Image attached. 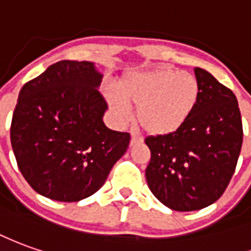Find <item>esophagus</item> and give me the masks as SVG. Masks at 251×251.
<instances>
[{"instance_id":"34e87169","label":"esophagus","mask_w":251,"mask_h":251,"mask_svg":"<svg viewBox=\"0 0 251 251\" xmlns=\"http://www.w3.org/2000/svg\"><path fill=\"white\" fill-rule=\"evenodd\" d=\"M140 143H143V137L132 134V139H130V146H136V144H140Z\"/></svg>"}]
</instances>
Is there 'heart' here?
Wrapping results in <instances>:
<instances>
[{
    "label": "heart",
    "instance_id": "heart-1",
    "mask_svg": "<svg viewBox=\"0 0 251 251\" xmlns=\"http://www.w3.org/2000/svg\"><path fill=\"white\" fill-rule=\"evenodd\" d=\"M119 97L108 96V104L121 119L129 107L137 108V122L150 134L162 136L178 130L199 103L197 76L170 67H159L127 75L118 85Z\"/></svg>",
    "mask_w": 251,
    "mask_h": 251
}]
</instances>
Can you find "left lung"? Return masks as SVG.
<instances>
[{
  "mask_svg": "<svg viewBox=\"0 0 251 251\" xmlns=\"http://www.w3.org/2000/svg\"><path fill=\"white\" fill-rule=\"evenodd\" d=\"M199 103L191 118L170 134L150 136L148 187L176 211L214 203L232 178L243 141L236 96L210 73L197 67Z\"/></svg>",
  "mask_w": 251,
  "mask_h": 251,
  "instance_id": "left-lung-1",
  "label": "left lung"
}]
</instances>
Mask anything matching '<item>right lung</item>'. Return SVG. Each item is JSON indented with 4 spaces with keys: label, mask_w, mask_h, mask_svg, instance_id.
<instances>
[{
    "label": "right lung",
    "mask_w": 251,
    "mask_h": 251,
    "mask_svg": "<svg viewBox=\"0 0 251 251\" xmlns=\"http://www.w3.org/2000/svg\"><path fill=\"white\" fill-rule=\"evenodd\" d=\"M101 74L90 61L61 60L25 83L11 124L19 170L32 190L78 202L105 183L130 134L104 125Z\"/></svg>",
    "instance_id": "right-lung-1"
}]
</instances>
